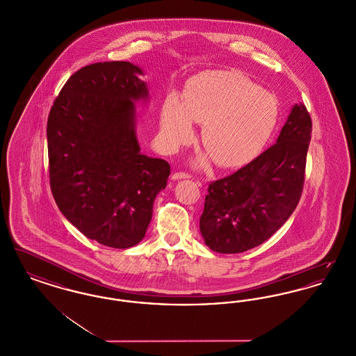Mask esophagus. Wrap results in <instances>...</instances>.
Returning <instances> with one entry per match:
<instances>
[{
    "instance_id": "obj_1",
    "label": "esophagus",
    "mask_w": 356,
    "mask_h": 356,
    "mask_svg": "<svg viewBox=\"0 0 356 356\" xmlns=\"http://www.w3.org/2000/svg\"><path fill=\"white\" fill-rule=\"evenodd\" d=\"M191 176L184 172H175L172 175V180H181V179H189Z\"/></svg>"
}]
</instances>
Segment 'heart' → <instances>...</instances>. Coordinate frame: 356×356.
<instances>
[{"label": "heart", "instance_id": "1", "mask_svg": "<svg viewBox=\"0 0 356 356\" xmlns=\"http://www.w3.org/2000/svg\"><path fill=\"white\" fill-rule=\"evenodd\" d=\"M277 102L232 70H209L193 77L181 93L170 95L161 106L160 136L167 149L176 151L195 135L193 122L203 124L202 145L225 168L254 159L271 135Z\"/></svg>", "mask_w": 356, "mask_h": 356}]
</instances>
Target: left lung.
Wrapping results in <instances>:
<instances>
[{
	"instance_id": "8db88e82",
	"label": "left lung",
	"mask_w": 356,
	"mask_h": 356,
	"mask_svg": "<svg viewBox=\"0 0 356 356\" xmlns=\"http://www.w3.org/2000/svg\"><path fill=\"white\" fill-rule=\"evenodd\" d=\"M311 131L305 104H295L273 145L241 170L209 184L200 232L212 251H248L288 220L302 196Z\"/></svg>"
}]
</instances>
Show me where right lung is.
<instances>
[{
    "label": "right lung",
    "mask_w": 356,
    "mask_h": 356,
    "mask_svg": "<svg viewBox=\"0 0 356 356\" xmlns=\"http://www.w3.org/2000/svg\"><path fill=\"white\" fill-rule=\"evenodd\" d=\"M140 67L96 63L63 86L48 118L49 179L61 213L83 235L112 248L138 244L170 164L141 153L136 102H149Z\"/></svg>",
    "instance_id": "obj_1"
}]
</instances>
